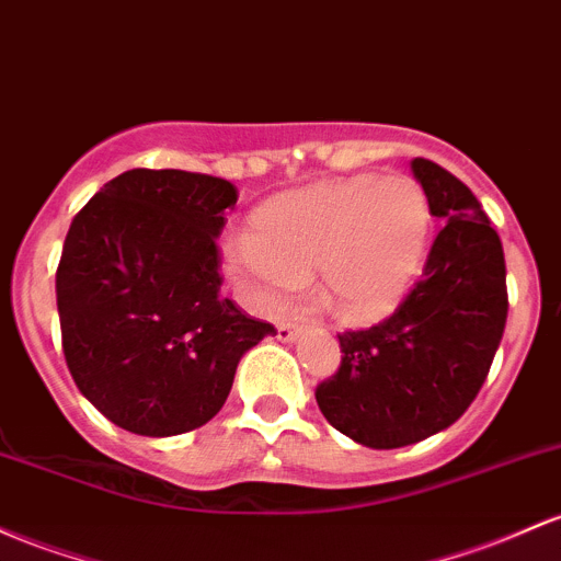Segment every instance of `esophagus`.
<instances>
[{
  "instance_id": "1",
  "label": "esophagus",
  "mask_w": 561,
  "mask_h": 561,
  "mask_svg": "<svg viewBox=\"0 0 561 561\" xmlns=\"http://www.w3.org/2000/svg\"><path fill=\"white\" fill-rule=\"evenodd\" d=\"M295 335H298V328H293V324H276V337H279L282 343H290L295 341Z\"/></svg>"
}]
</instances>
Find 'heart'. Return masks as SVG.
Here are the masks:
<instances>
[{"label":"heart","instance_id":"b5f03b06","mask_svg":"<svg viewBox=\"0 0 561 561\" xmlns=\"http://www.w3.org/2000/svg\"><path fill=\"white\" fill-rule=\"evenodd\" d=\"M428 226L426 194L410 178L322 181L266 202L250 239L231 237L220 261L261 309H285L313 276L330 313L359 322L408 287Z\"/></svg>","mask_w":561,"mask_h":561}]
</instances>
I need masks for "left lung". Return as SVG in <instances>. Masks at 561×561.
I'll list each match as a JSON object with an SVG mask.
<instances>
[{
  "instance_id": "obj_1",
  "label": "left lung",
  "mask_w": 561,
  "mask_h": 561,
  "mask_svg": "<svg viewBox=\"0 0 561 561\" xmlns=\"http://www.w3.org/2000/svg\"><path fill=\"white\" fill-rule=\"evenodd\" d=\"M412 172L445 229L391 317L337 335L341 367L317 386L330 426L373 450L415 445L469 410L508 313L503 244L477 196L428 159Z\"/></svg>"
}]
</instances>
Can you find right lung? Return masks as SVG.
I'll return each instance as SVG.
<instances>
[{
  "instance_id": "right-lung-1",
  "label": "right lung",
  "mask_w": 561,
  "mask_h": 561,
  "mask_svg": "<svg viewBox=\"0 0 561 561\" xmlns=\"http://www.w3.org/2000/svg\"><path fill=\"white\" fill-rule=\"evenodd\" d=\"M237 188L186 170H127L77 213L60 252L64 356L77 389L140 436L205 426L244 351L274 335L220 295L215 239Z\"/></svg>"
}]
</instances>
